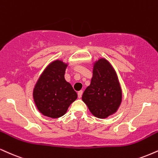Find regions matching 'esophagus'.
<instances>
[{"mask_svg":"<svg viewBox=\"0 0 158 158\" xmlns=\"http://www.w3.org/2000/svg\"><path fill=\"white\" fill-rule=\"evenodd\" d=\"M82 94H83V91L82 90H80L78 92V97L80 98L81 97V96H82Z\"/></svg>","mask_w":158,"mask_h":158,"instance_id":"esophagus-1","label":"esophagus"}]
</instances>
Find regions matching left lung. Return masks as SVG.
<instances>
[{
    "instance_id": "obj_1",
    "label": "left lung",
    "mask_w": 158,
    "mask_h": 158,
    "mask_svg": "<svg viewBox=\"0 0 158 158\" xmlns=\"http://www.w3.org/2000/svg\"><path fill=\"white\" fill-rule=\"evenodd\" d=\"M81 98L90 113L99 118H105L117 111L122 93L116 73L105 59L95 62L90 85Z\"/></svg>"
}]
</instances>
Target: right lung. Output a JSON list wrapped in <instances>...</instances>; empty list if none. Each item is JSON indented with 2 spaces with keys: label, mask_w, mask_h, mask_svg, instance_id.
Segmentation results:
<instances>
[{
  "label": "right lung",
  "mask_w": 158,
  "mask_h": 158,
  "mask_svg": "<svg viewBox=\"0 0 158 158\" xmlns=\"http://www.w3.org/2000/svg\"><path fill=\"white\" fill-rule=\"evenodd\" d=\"M68 64L60 60L48 64L38 79L33 92L35 104L43 115L53 118L64 115L77 94L64 79Z\"/></svg>",
  "instance_id": "add662e5"
}]
</instances>
